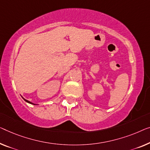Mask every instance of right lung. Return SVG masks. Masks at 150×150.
<instances>
[{"mask_svg":"<svg viewBox=\"0 0 150 150\" xmlns=\"http://www.w3.org/2000/svg\"><path fill=\"white\" fill-rule=\"evenodd\" d=\"M23 99H24V98H23ZM24 100H25V102H28V103H30V104H32V103H31V102H30V101H28V100H25V99H24Z\"/></svg>","mask_w":150,"mask_h":150,"instance_id":"right-lung-1","label":"right lung"}]
</instances>
